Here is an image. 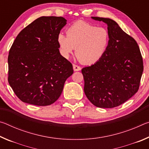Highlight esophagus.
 <instances>
[{
	"instance_id": "esophagus-1",
	"label": "esophagus",
	"mask_w": 149,
	"mask_h": 149,
	"mask_svg": "<svg viewBox=\"0 0 149 149\" xmlns=\"http://www.w3.org/2000/svg\"><path fill=\"white\" fill-rule=\"evenodd\" d=\"M73 68H74V70L75 72L80 71L81 70V68L79 66H78L77 65H75V64H73Z\"/></svg>"
}]
</instances>
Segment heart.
Masks as SVG:
<instances>
[{
	"label": "heart",
	"instance_id": "obj_1",
	"mask_svg": "<svg viewBox=\"0 0 149 149\" xmlns=\"http://www.w3.org/2000/svg\"><path fill=\"white\" fill-rule=\"evenodd\" d=\"M67 35L60 33L57 36L60 53L68 58L75 49L78 60L85 65L94 64L104 56L110 42V33L104 27H97L79 21L66 30Z\"/></svg>",
	"mask_w": 149,
	"mask_h": 149
}]
</instances>
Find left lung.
<instances>
[{"instance_id": "1", "label": "left lung", "mask_w": 149, "mask_h": 149, "mask_svg": "<svg viewBox=\"0 0 149 149\" xmlns=\"http://www.w3.org/2000/svg\"><path fill=\"white\" fill-rule=\"evenodd\" d=\"M107 25L110 42L99 62L81 70L85 94L95 107L111 108L124 103L137 92L143 62L135 40L114 20L91 17Z\"/></svg>"}]
</instances>
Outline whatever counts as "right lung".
Returning a JSON list of instances; mask_svg holds the SVG:
<instances>
[{"label": "right lung", "instance_id": "right-lung-1", "mask_svg": "<svg viewBox=\"0 0 149 149\" xmlns=\"http://www.w3.org/2000/svg\"><path fill=\"white\" fill-rule=\"evenodd\" d=\"M63 17L42 16L22 30L9 51L8 83L22 102L50 105L73 74L72 64L60 53L57 36Z\"/></svg>", "mask_w": 149, "mask_h": 149}]
</instances>
